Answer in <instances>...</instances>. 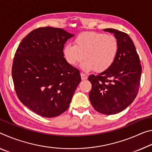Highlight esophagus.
Returning a JSON list of instances; mask_svg holds the SVG:
<instances>
[{
	"mask_svg": "<svg viewBox=\"0 0 152 152\" xmlns=\"http://www.w3.org/2000/svg\"><path fill=\"white\" fill-rule=\"evenodd\" d=\"M80 76H81V79H82V80H86V79L88 78V76L86 75V74H84V73H81V74H80Z\"/></svg>",
	"mask_w": 152,
	"mask_h": 152,
	"instance_id": "esophagus-1",
	"label": "esophagus"
}]
</instances>
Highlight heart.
Instances as JSON below:
<instances>
[{"label": "heart", "mask_w": 152, "mask_h": 152, "mask_svg": "<svg viewBox=\"0 0 152 152\" xmlns=\"http://www.w3.org/2000/svg\"><path fill=\"white\" fill-rule=\"evenodd\" d=\"M118 52V42L114 36L94 32L81 34L74 40V45L67 44L64 49L65 58L72 66L85 58L80 67L85 72L106 70L114 63Z\"/></svg>", "instance_id": "obj_1"}]
</instances>
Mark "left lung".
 I'll use <instances>...</instances> for the list:
<instances>
[{
	"instance_id": "8db88e82",
	"label": "left lung",
	"mask_w": 152,
	"mask_h": 152,
	"mask_svg": "<svg viewBox=\"0 0 152 152\" xmlns=\"http://www.w3.org/2000/svg\"><path fill=\"white\" fill-rule=\"evenodd\" d=\"M103 31L114 34L118 42V52L109 68L88 76L92 85L89 99L97 112L112 115L123 111L134 100L142 68L136 48L127 34L112 28Z\"/></svg>"
}]
</instances>
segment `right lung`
<instances>
[{
  "label": "right lung",
  "instance_id": "1",
  "mask_svg": "<svg viewBox=\"0 0 152 152\" xmlns=\"http://www.w3.org/2000/svg\"><path fill=\"white\" fill-rule=\"evenodd\" d=\"M74 36L61 28H39L29 33L16 50L12 66L16 94L42 117L66 112L81 81L80 72L64 55L65 43Z\"/></svg>",
  "mask_w": 152,
  "mask_h": 152
}]
</instances>
